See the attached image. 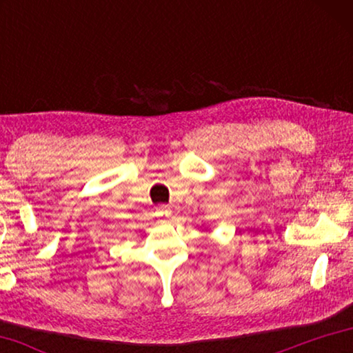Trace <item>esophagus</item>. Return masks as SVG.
<instances>
[{"label":"esophagus","mask_w":353,"mask_h":353,"mask_svg":"<svg viewBox=\"0 0 353 353\" xmlns=\"http://www.w3.org/2000/svg\"><path fill=\"white\" fill-rule=\"evenodd\" d=\"M159 210L162 212V214H163L165 218H168L170 214H171V210H170V208H166V207H163V205H160V207H159Z\"/></svg>","instance_id":"34e87169"}]
</instances>
